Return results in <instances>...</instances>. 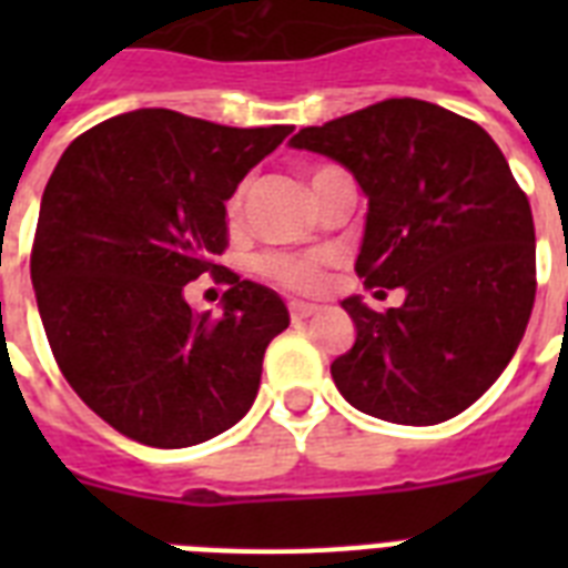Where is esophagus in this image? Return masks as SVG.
<instances>
[{
	"label": "esophagus",
	"instance_id": "esophagus-1",
	"mask_svg": "<svg viewBox=\"0 0 568 568\" xmlns=\"http://www.w3.org/2000/svg\"><path fill=\"white\" fill-rule=\"evenodd\" d=\"M288 312H292L294 321H303V318H312V315L318 312V306H315V303H306V301H292L288 303Z\"/></svg>",
	"mask_w": 568,
	"mask_h": 568
}]
</instances>
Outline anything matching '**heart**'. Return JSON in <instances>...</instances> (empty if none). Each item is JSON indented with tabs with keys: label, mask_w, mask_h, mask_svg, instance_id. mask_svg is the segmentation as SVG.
<instances>
[{
	"label": "heart",
	"mask_w": 568,
	"mask_h": 568,
	"mask_svg": "<svg viewBox=\"0 0 568 568\" xmlns=\"http://www.w3.org/2000/svg\"><path fill=\"white\" fill-rule=\"evenodd\" d=\"M241 200L244 194H235L230 200V214L241 212ZM258 271L276 283L288 285V288H297V292H312L318 288L321 283V258L318 256H283V253H274V256H265L258 262Z\"/></svg>",
	"instance_id": "1"
}]
</instances>
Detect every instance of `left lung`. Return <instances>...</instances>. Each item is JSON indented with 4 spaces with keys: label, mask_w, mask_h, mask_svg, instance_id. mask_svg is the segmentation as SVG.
<instances>
[{
    "label": "left lung",
    "mask_w": 568,
    "mask_h": 568,
    "mask_svg": "<svg viewBox=\"0 0 568 568\" xmlns=\"http://www.w3.org/2000/svg\"><path fill=\"white\" fill-rule=\"evenodd\" d=\"M294 150L354 173L368 200L356 274L400 288L404 303L374 312L359 294L342 310L354 347L329 365L359 413L392 424H439L501 377L537 294V239L493 138L424 100H386L306 126Z\"/></svg>",
    "instance_id": "obj_1"
}]
</instances>
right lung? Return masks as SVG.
<instances>
[{
    "instance_id": "1",
    "label": "right lung",
    "mask_w": 568,
    "mask_h": 568,
    "mask_svg": "<svg viewBox=\"0 0 568 568\" xmlns=\"http://www.w3.org/2000/svg\"><path fill=\"white\" fill-rule=\"evenodd\" d=\"M292 126L232 129L138 109L88 129L40 200L31 285L55 363L123 436L189 448L230 430L256 400L283 297L223 267V315L185 285L230 244L226 200Z\"/></svg>"
}]
</instances>
